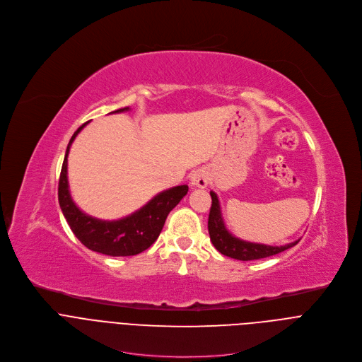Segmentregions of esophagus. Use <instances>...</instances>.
<instances>
[{"label": "esophagus", "mask_w": 362, "mask_h": 362, "mask_svg": "<svg viewBox=\"0 0 362 362\" xmlns=\"http://www.w3.org/2000/svg\"><path fill=\"white\" fill-rule=\"evenodd\" d=\"M209 183V176L203 169H199L196 172L192 173L190 176V185L193 187H199V189H204Z\"/></svg>", "instance_id": "1"}]
</instances>
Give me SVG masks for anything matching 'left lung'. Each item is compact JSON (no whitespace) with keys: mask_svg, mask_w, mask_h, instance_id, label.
Instances as JSON below:
<instances>
[{"mask_svg":"<svg viewBox=\"0 0 362 362\" xmlns=\"http://www.w3.org/2000/svg\"><path fill=\"white\" fill-rule=\"evenodd\" d=\"M212 197V206L209 212V221H208V229L211 235V240L214 246L225 256L233 257V259L239 261H253V259H262V257H268L276 253H281L292 246H295L299 240H295L292 243H288L285 246H269L262 243H252L240 240L235 236H232L228 229L225 228L219 200L215 192H211Z\"/></svg>","mask_w":362,"mask_h":362,"instance_id":"obj_1","label":"left lung"}]
</instances>
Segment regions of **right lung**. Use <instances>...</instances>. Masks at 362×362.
Listing matches in <instances>:
<instances>
[{"label":"right lung","instance_id":"obj_1","mask_svg":"<svg viewBox=\"0 0 362 362\" xmlns=\"http://www.w3.org/2000/svg\"><path fill=\"white\" fill-rule=\"evenodd\" d=\"M126 110H129V107L119 109L112 113H122ZM87 123L88 122H86L74 132L66 150L59 180L60 208L73 233L86 247L109 256L137 255L150 247L154 240L159 238L168 215L186 196L189 187L187 185H182L165 190L158 196H154L133 215L119 221H100L83 214L70 196L67 180V156L73 140Z\"/></svg>","mask_w":362,"mask_h":362}]
</instances>
